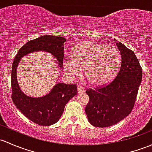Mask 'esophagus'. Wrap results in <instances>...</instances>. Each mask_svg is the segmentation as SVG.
Here are the masks:
<instances>
[{
    "mask_svg": "<svg viewBox=\"0 0 152 152\" xmlns=\"http://www.w3.org/2000/svg\"><path fill=\"white\" fill-rule=\"evenodd\" d=\"M77 92L78 94H83V93L85 92V89L83 88L82 86H79L77 87Z\"/></svg>",
    "mask_w": 152,
    "mask_h": 152,
    "instance_id": "esophagus-1",
    "label": "esophagus"
}]
</instances>
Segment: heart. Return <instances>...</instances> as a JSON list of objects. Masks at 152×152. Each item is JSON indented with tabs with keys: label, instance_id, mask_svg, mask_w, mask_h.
Instances as JSON below:
<instances>
[{
	"label": "heart",
	"instance_id": "1",
	"mask_svg": "<svg viewBox=\"0 0 152 152\" xmlns=\"http://www.w3.org/2000/svg\"><path fill=\"white\" fill-rule=\"evenodd\" d=\"M72 58L64 59V67L71 77L84 75L92 85L98 87L113 80L120 67V59L115 48L102 44L86 42L73 49Z\"/></svg>",
	"mask_w": 152,
	"mask_h": 152
}]
</instances>
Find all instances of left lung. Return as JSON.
Returning a JSON list of instances; mask_svg holds the SVG:
<instances>
[{"label": "left lung", "mask_w": 152, "mask_h": 152, "mask_svg": "<svg viewBox=\"0 0 152 152\" xmlns=\"http://www.w3.org/2000/svg\"><path fill=\"white\" fill-rule=\"evenodd\" d=\"M116 44L122 59L117 75L107 86L86 91L89 96L85 109L88 122L99 128L115 125L131 112L141 83L142 68L134 52L120 42Z\"/></svg>", "instance_id": "left-lung-1"}]
</instances>
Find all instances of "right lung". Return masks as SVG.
Returning a JSON list of instances; mask_svg holds the SVG:
<instances>
[{"label": "right lung", "mask_w": 152, "mask_h": 152, "mask_svg": "<svg viewBox=\"0 0 152 152\" xmlns=\"http://www.w3.org/2000/svg\"><path fill=\"white\" fill-rule=\"evenodd\" d=\"M66 39L45 35L28 41L19 50L11 69V88L13 102L27 118L43 126L53 125L62 115L65 106L77 93L76 84L57 83L50 93L42 97L33 98L22 91L17 82V69L22 57L35 51H46L53 55L61 68L64 59V43Z\"/></svg>", "instance_id": "obj_1"}]
</instances>
